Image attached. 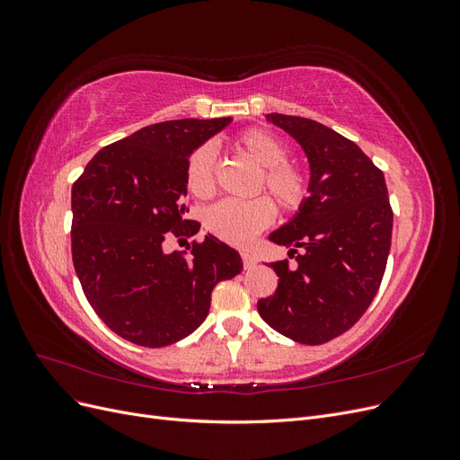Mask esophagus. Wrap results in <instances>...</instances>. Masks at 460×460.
Returning <instances> with one entry per match:
<instances>
[{
	"instance_id": "1",
	"label": "esophagus",
	"mask_w": 460,
	"mask_h": 460,
	"mask_svg": "<svg viewBox=\"0 0 460 460\" xmlns=\"http://www.w3.org/2000/svg\"><path fill=\"white\" fill-rule=\"evenodd\" d=\"M242 259H243V267L245 269H253L257 264V259L252 252H242Z\"/></svg>"
}]
</instances>
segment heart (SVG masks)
Listing matches in <instances>:
<instances>
[{"label":"heart","instance_id":"heart-1","mask_svg":"<svg viewBox=\"0 0 460 460\" xmlns=\"http://www.w3.org/2000/svg\"><path fill=\"white\" fill-rule=\"evenodd\" d=\"M232 146L261 166L257 190H267L284 211H297L307 198V180L297 166L286 163L288 147L267 130L249 128L234 137ZM186 184L196 198H208L215 191V157L208 146L191 153L186 163ZM276 217L269 198L249 201H220L207 208L205 228L218 240L234 245H247Z\"/></svg>","mask_w":460,"mask_h":460}]
</instances>
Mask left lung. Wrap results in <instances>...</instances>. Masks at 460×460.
Returning a JSON list of instances; mask_svg holds the SVG:
<instances>
[{
	"label": "left lung",
	"mask_w": 460,
	"mask_h": 460,
	"mask_svg": "<svg viewBox=\"0 0 460 460\" xmlns=\"http://www.w3.org/2000/svg\"><path fill=\"white\" fill-rule=\"evenodd\" d=\"M267 120L288 132L309 161V198L269 240L289 247L270 262L274 296L259 299L261 318L282 336L326 343L365 314L384 278L394 213L384 172L363 149L324 124L280 113Z\"/></svg>",
	"instance_id": "1"
}]
</instances>
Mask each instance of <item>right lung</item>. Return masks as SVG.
Returning a JSON list of instances; mask_svg holds the SVG:
<instances>
[{
	"label": "right lung",
	"mask_w": 460,
	"mask_h": 460,
	"mask_svg": "<svg viewBox=\"0 0 460 460\" xmlns=\"http://www.w3.org/2000/svg\"><path fill=\"white\" fill-rule=\"evenodd\" d=\"M232 117L157 122L97 151L73 184V262L92 309L120 338L164 347L199 328L211 291L240 274V253L207 234L188 257L164 253L184 218L188 157ZM190 249V245L186 247Z\"/></svg>",
	"instance_id": "1"
}]
</instances>
